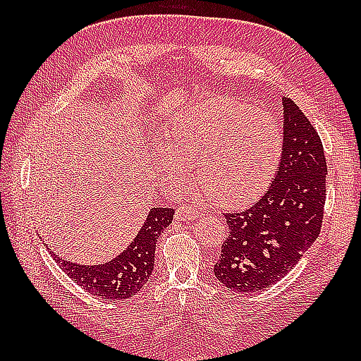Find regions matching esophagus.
Wrapping results in <instances>:
<instances>
[{
    "mask_svg": "<svg viewBox=\"0 0 361 361\" xmlns=\"http://www.w3.org/2000/svg\"><path fill=\"white\" fill-rule=\"evenodd\" d=\"M200 217V212L198 209L192 208V206H180L178 209L175 212V219L180 220V221H185V220H192V219H198Z\"/></svg>",
    "mask_w": 361,
    "mask_h": 361,
    "instance_id": "esophagus-1",
    "label": "esophagus"
}]
</instances>
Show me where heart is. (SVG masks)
<instances>
[{
    "instance_id": "obj_1",
    "label": "heart",
    "mask_w": 361,
    "mask_h": 361,
    "mask_svg": "<svg viewBox=\"0 0 361 361\" xmlns=\"http://www.w3.org/2000/svg\"><path fill=\"white\" fill-rule=\"evenodd\" d=\"M159 157L166 180H195L214 202L239 206L252 200L273 176L282 152V133L271 113L228 97L211 99L183 110L172 121Z\"/></svg>"
}]
</instances>
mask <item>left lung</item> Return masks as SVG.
I'll return each instance as SVG.
<instances>
[{
    "label": "left lung",
    "mask_w": 361,
    "mask_h": 361,
    "mask_svg": "<svg viewBox=\"0 0 361 361\" xmlns=\"http://www.w3.org/2000/svg\"><path fill=\"white\" fill-rule=\"evenodd\" d=\"M283 147L267 192L248 209L224 214L229 233L214 274L239 293L281 281L317 240L323 225L327 164L318 132L282 97Z\"/></svg>",
    "instance_id": "1"
}]
</instances>
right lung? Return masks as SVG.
Returning <instances> with one entry per match:
<instances>
[{"label":"right lung","instance_id":"add662e5","mask_svg":"<svg viewBox=\"0 0 361 361\" xmlns=\"http://www.w3.org/2000/svg\"><path fill=\"white\" fill-rule=\"evenodd\" d=\"M173 214L172 208H152L135 240L106 264L80 265L60 259L52 251L49 252L68 278L85 288L88 293L122 301L140 293L147 283L155 262L157 240L161 233L172 224Z\"/></svg>","mask_w":361,"mask_h":361}]
</instances>
